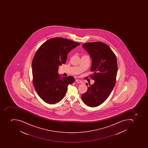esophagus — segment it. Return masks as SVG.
I'll return each mask as SVG.
<instances>
[{
	"instance_id": "34e87169",
	"label": "esophagus",
	"mask_w": 148,
	"mask_h": 148,
	"mask_svg": "<svg viewBox=\"0 0 148 148\" xmlns=\"http://www.w3.org/2000/svg\"><path fill=\"white\" fill-rule=\"evenodd\" d=\"M76 82L78 83H83L82 81L80 80V79H76L75 80Z\"/></svg>"
}]
</instances>
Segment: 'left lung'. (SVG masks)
I'll return each instance as SVG.
<instances>
[{
	"label": "left lung",
	"instance_id": "1",
	"mask_svg": "<svg viewBox=\"0 0 148 148\" xmlns=\"http://www.w3.org/2000/svg\"><path fill=\"white\" fill-rule=\"evenodd\" d=\"M82 47L92 58L91 71L93 73L91 78L95 82L87 87L82 99L88 106L96 107L107 99L115 85L118 72L116 56L107 44L102 42H87L83 44Z\"/></svg>",
	"mask_w": 148,
	"mask_h": 148
}]
</instances>
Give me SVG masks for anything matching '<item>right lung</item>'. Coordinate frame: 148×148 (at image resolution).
I'll use <instances>...</instances> for the list:
<instances>
[{
	"instance_id": "right-lung-1",
	"label": "right lung",
	"mask_w": 148,
	"mask_h": 148,
	"mask_svg": "<svg viewBox=\"0 0 148 148\" xmlns=\"http://www.w3.org/2000/svg\"><path fill=\"white\" fill-rule=\"evenodd\" d=\"M79 45L70 40L56 37L46 41L38 49L32 62L33 84L44 101L54 104L61 101L68 85L75 82L73 76L62 77L58 71L59 66L66 63L68 53Z\"/></svg>"
}]
</instances>
